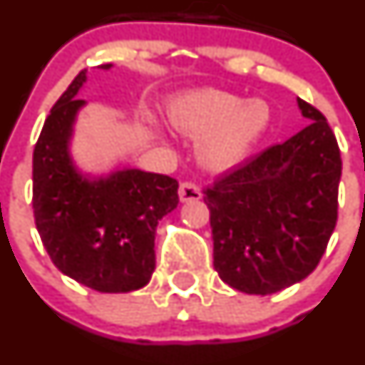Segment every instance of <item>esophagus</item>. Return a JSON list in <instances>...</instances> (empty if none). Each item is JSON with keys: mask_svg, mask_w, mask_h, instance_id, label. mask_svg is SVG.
<instances>
[{"mask_svg": "<svg viewBox=\"0 0 365 365\" xmlns=\"http://www.w3.org/2000/svg\"><path fill=\"white\" fill-rule=\"evenodd\" d=\"M179 198H181V202L200 200L202 198L200 187L191 181H184L181 182V186H179Z\"/></svg>", "mask_w": 365, "mask_h": 365, "instance_id": "obj_1", "label": "esophagus"}]
</instances>
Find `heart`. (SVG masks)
<instances>
[{
	"instance_id": "obj_1",
	"label": "heart",
	"mask_w": 365,
	"mask_h": 365,
	"mask_svg": "<svg viewBox=\"0 0 365 365\" xmlns=\"http://www.w3.org/2000/svg\"><path fill=\"white\" fill-rule=\"evenodd\" d=\"M272 118L262 99L243 101L216 88L181 92L167 103V120L174 131L198 140L202 167L227 172L237 167L264 135Z\"/></svg>"
}]
</instances>
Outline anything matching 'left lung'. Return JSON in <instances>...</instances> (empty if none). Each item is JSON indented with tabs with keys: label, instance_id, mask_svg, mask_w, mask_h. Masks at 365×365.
Instances as JSON below:
<instances>
[{
	"label": "left lung",
	"instance_id": "left-lung-1",
	"mask_svg": "<svg viewBox=\"0 0 365 365\" xmlns=\"http://www.w3.org/2000/svg\"><path fill=\"white\" fill-rule=\"evenodd\" d=\"M310 122L205 190L220 279L247 294H272L316 269L337 222L342 161L319 110Z\"/></svg>",
	"mask_w": 365,
	"mask_h": 365
}]
</instances>
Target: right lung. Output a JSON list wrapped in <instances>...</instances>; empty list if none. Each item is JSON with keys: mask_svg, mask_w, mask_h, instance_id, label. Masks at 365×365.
Segmentation results:
<instances>
[{"mask_svg": "<svg viewBox=\"0 0 365 365\" xmlns=\"http://www.w3.org/2000/svg\"><path fill=\"white\" fill-rule=\"evenodd\" d=\"M85 81L86 68L56 101L35 145V223L63 275L99 293H131L153 277L156 227L178 207L179 182L138 168L96 178L76 167L71 140Z\"/></svg>", "mask_w": 365, "mask_h": 365, "instance_id": "right-lung-1", "label": "right lung"}]
</instances>
